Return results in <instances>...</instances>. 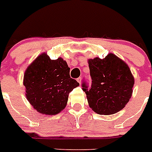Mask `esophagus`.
Masks as SVG:
<instances>
[{"mask_svg":"<svg viewBox=\"0 0 152 152\" xmlns=\"http://www.w3.org/2000/svg\"><path fill=\"white\" fill-rule=\"evenodd\" d=\"M76 80H77V82L81 84V81H82V78L81 77H79Z\"/></svg>","mask_w":152,"mask_h":152,"instance_id":"esophagus-1","label":"esophagus"}]
</instances>
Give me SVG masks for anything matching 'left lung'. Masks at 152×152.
Instances as JSON below:
<instances>
[{"label": "left lung", "mask_w": 152, "mask_h": 152, "mask_svg": "<svg viewBox=\"0 0 152 152\" xmlns=\"http://www.w3.org/2000/svg\"><path fill=\"white\" fill-rule=\"evenodd\" d=\"M92 85L83 83L89 107L99 115H112L122 110L132 95L134 79L129 66L115 54L104 59H89Z\"/></svg>", "instance_id": "8db88e82"}]
</instances>
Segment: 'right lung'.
<instances>
[{"mask_svg":"<svg viewBox=\"0 0 152 152\" xmlns=\"http://www.w3.org/2000/svg\"><path fill=\"white\" fill-rule=\"evenodd\" d=\"M70 68L61 57L51 60L42 53L26 69V97L38 113L56 115L65 109L69 93L80 86L69 76Z\"/></svg>","mask_w":152,"mask_h":152,"instance_id":"1","label":"right lung"}]
</instances>
